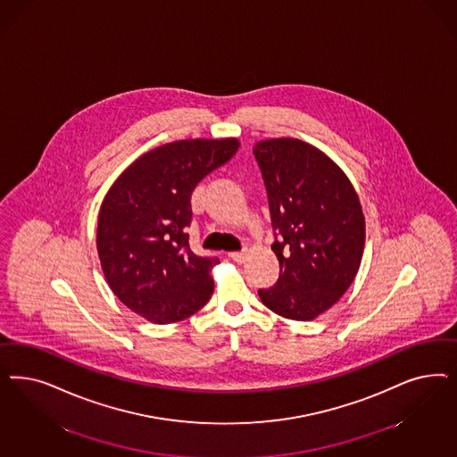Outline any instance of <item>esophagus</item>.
<instances>
[{
	"mask_svg": "<svg viewBox=\"0 0 457 457\" xmlns=\"http://www.w3.org/2000/svg\"><path fill=\"white\" fill-rule=\"evenodd\" d=\"M228 255H230L232 261H236L237 264H244L245 259H247V253H245V252H232V253H228Z\"/></svg>",
	"mask_w": 457,
	"mask_h": 457,
	"instance_id": "34e87169",
	"label": "esophagus"
}]
</instances>
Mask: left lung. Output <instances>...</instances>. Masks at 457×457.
I'll return each mask as SVG.
<instances>
[{
  "label": "left lung",
  "mask_w": 457,
  "mask_h": 457,
  "mask_svg": "<svg viewBox=\"0 0 457 457\" xmlns=\"http://www.w3.org/2000/svg\"><path fill=\"white\" fill-rule=\"evenodd\" d=\"M276 234L278 282L259 297L276 314L311 321L352 286L365 247V217L352 181L323 151L295 137L259 141Z\"/></svg>",
  "instance_id": "8db88e82"
}]
</instances>
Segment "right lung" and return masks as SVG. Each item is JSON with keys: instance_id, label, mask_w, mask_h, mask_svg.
<instances>
[{"instance_id": "right-lung-1", "label": "right lung", "mask_w": 457, "mask_h": 457, "mask_svg": "<svg viewBox=\"0 0 457 457\" xmlns=\"http://www.w3.org/2000/svg\"><path fill=\"white\" fill-rule=\"evenodd\" d=\"M238 139H181L139 156L104 196L97 252L104 276L129 310L154 324L181 321L213 293L215 257L188 245L192 193L228 162Z\"/></svg>"}]
</instances>
